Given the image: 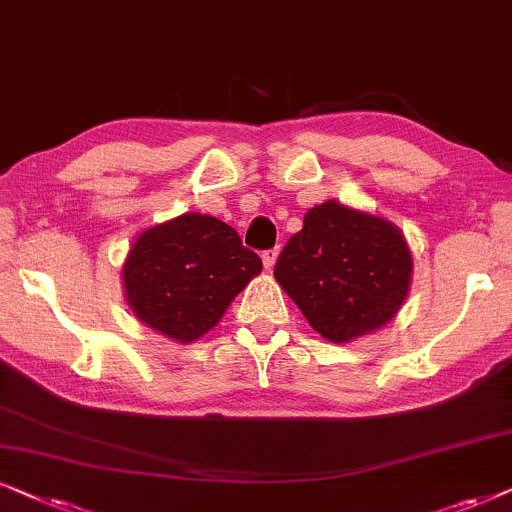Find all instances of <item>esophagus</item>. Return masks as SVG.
I'll use <instances>...</instances> for the list:
<instances>
[{
    "label": "esophagus",
    "mask_w": 512,
    "mask_h": 512,
    "mask_svg": "<svg viewBox=\"0 0 512 512\" xmlns=\"http://www.w3.org/2000/svg\"><path fill=\"white\" fill-rule=\"evenodd\" d=\"M276 257H278V250L276 248H269V250H264L262 252V262H264V269H274V264H276Z\"/></svg>",
    "instance_id": "1"
}]
</instances>
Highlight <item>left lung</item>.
<instances>
[{
    "instance_id": "1",
    "label": "left lung",
    "mask_w": 512,
    "mask_h": 512,
    "mask_svg": "<svg viewBox=\"0 0 512 512\" xmlns=\"http://www.w3.org/2000/svg\"><path fill=\"white\" fill-rule=\"evenodd\" d=\"M274 276L313 330L339 344L398 313L410 290L412 255L391 222L327 201L304 215Z\"/></svg>"
}]
</instances>
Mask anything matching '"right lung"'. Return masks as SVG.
<instances>
[{"instance_id": "obj_1", "label": "right lung", "mask_w": 512, "mask_h": 512, "mask_svg": "<svg viewBox=\"0 0 512 512\" xmlns=\"http://www.w3.org/2000/svg\"><path fill=\"white\" fill-rule=\"evenodd\" d=\"M260 271L257 252L229 224L187 213L138 236L124 264V285L142 323L187 344L215 327Z\"/></svg>"}]
</instances>
